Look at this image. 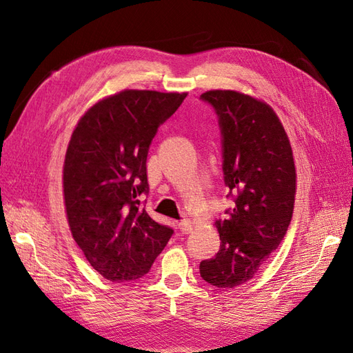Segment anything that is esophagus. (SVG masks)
<instances>
[{"instance_id":"34e87169","label":"esophagus","mask_w":353,"mask_h":353,"mask_svg":"<svg viewBox=\"0 0 353 353\" xmlns=\"http://www.w3.org/2000/svg\"><path fill=\"white\" fill-rule=\"evenodd\" d=\"M179 230L183 231V232H185V234L191 232V231H193V222H191L190 219L179 221Z\"/></svg>"}]
</instances>
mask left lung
Wrapping results in <instances>:
<instances>
[{"label": "left lung", "instance_id": "obj_1", "mask_svg": "<svg viewBox=\"0 0 353 353\" xmlns=\"http://www.w3.org/2000/svg\"><path fill=\"white\" fill-rule=\"evenodd\" d=\"M200 97L219 117L223 179L234 197L227 218L215 222L221 249L200 263V275L218 288H234L253 279L290 225L294 157L280 117L268 103L234 90H210Z\"/></svg>", "mask_w": 353, "mask_h": 353}]
</instances>
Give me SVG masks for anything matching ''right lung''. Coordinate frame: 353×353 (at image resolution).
<instances>
[{
    "label": "right lung",
    "instance_id": "obj_1",
    "mask_svg": "<svg viewBox=\"0 0 353 353\" xmlns=\"http://www.w3.org/2000/svg\"><path fill=\"white\" fill-rule=\"evenodd\" d=\"M187 92L123 90L82 114L63 165V199L74 241L105 280H137L152 268L172 228L140 206L147 154L157 128Z\"/></svg>",
    "mask_w": 353,
    "mask_h": 353
}]
</instances>
